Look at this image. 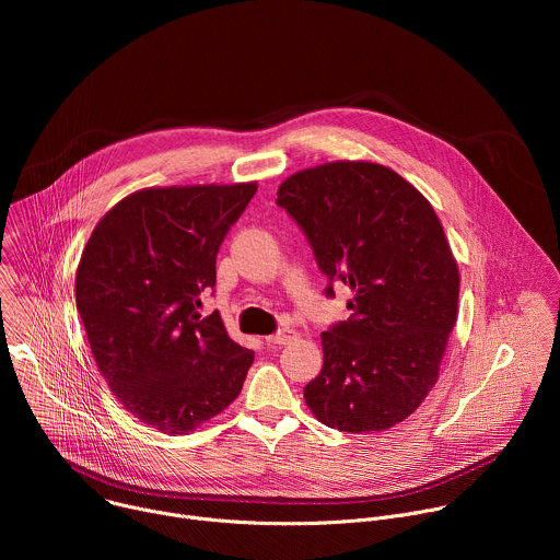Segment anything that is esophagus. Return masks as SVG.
Wrapping results in <instances>:
<instances>
[{"instance_id":"esophagus-1","label":"esophagus","mask_w":560,"mask_h":560,"mask_svg":"<svg viewBox=\"0 0 560 560\" xmlns=\"http://www.w3.org/2000/svg\"><path fill=\"white\" fill-rule=\"evenodd\" d=\"M294 339H296V332L290 330V328H281L279 332L266 337V341H268L270 346H285V343H290V341H294Z\"/></svg>"}]
</instances>
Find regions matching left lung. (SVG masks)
Wrapping results in <instances>:
<instances>
[{"instance_id": "8db88e82", "label": "left lung", "mask_w": 560, "mask_h": 560, "mask_svg": "<svg viewBox=\"0 0 560 560\" xmlns=\"http://www.w3.org/2000/svg\"><path fill=\"white\" fill-rule=\"evenodd\" d=\"M277 203L301 225L318 268L352 290L348 322L322 335L310 412L352 434L408 419L439 378L458 312V266L430 201L372 162H330L288 177Z\"/></svg>"}]
</instances>
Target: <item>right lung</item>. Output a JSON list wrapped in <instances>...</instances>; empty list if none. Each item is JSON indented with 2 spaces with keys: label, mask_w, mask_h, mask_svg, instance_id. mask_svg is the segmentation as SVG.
Returning <instances> with one entry per match:
<instances>
[{
  "label": "right lung",
  "mask_w": 560,
  "mask_h": 560,
  "mask_svg": "<svg viewBox=\"0 0 560 560\" xmlns=\"http://www.w3.org/2000/svg\"><path fill=\"white\" fill-rule=\"evenodd\" d=\"M257 184L143 188L95 225L74 277L95 363L119 404L164 434H188L244 387L255 352L221 314H199L217 253Z\"/></svg>",
  "instance_id": "add662e5"
}]
</instances>
